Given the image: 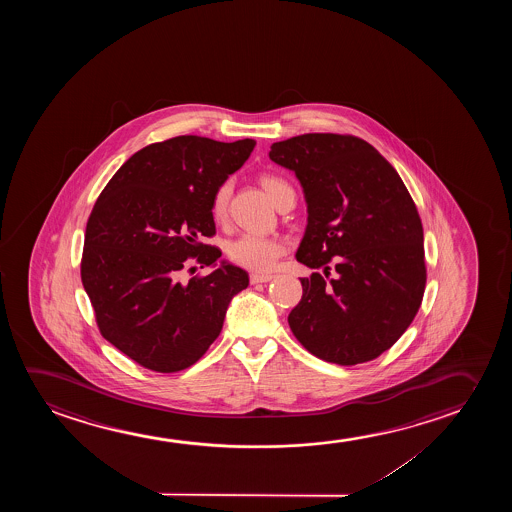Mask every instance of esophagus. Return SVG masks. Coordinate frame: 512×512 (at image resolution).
Masks as SVG:
<instances>
[{
    "label": "esophagus",
    "instance_id": "1",
    "mask_svg": "<svg viewBox=\"0 0 512 512\" xmlns=\"http://www.w3.org/2000/svg\"><path fill=\"white\" fill-rule=\"evenodd\" d=\"M271 280H273V274H250V283H252V285H255V283H267V281Z\"/></svg>",
    "mask_w": 512,
    "mask_h": 512
}]
</instances>
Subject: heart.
I'll return each mask as SVG.
<instances>
[{
	"label": "heart",
	"instance_id": "1",
	"mask_svg": "<svg viewBox=\"0 0 512 512\" xmlns=\"http://www.w3.org/2000/svg\"><path fill=\"white\" fill-rule=\"evenodd\" d=\"M260 183L266 189L269 197L273 199L274 204L280 199L281 192L290 187L285 180L273 175L262 176ZM229 197H231V183L227 182L218 187L213 196V203H211V213L217 220L225 217ZM283 253H285L283 239L260 236V234H241L227 245V255L234 264L250 269V271H259V273L271 271L276 260L280 259Z\"/></svg>",
	"mask_w": 512,
	"mask_h": 512
}]
</instances>
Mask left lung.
<instances>
[{
  "mask_svg": "<svg viewBox=\"0 0 512 512\" xmlns=\"http://www.w3.org/2000/svg\"><path fill=\"white\" fill-rule=\"evenodd\" d=\"M269 159L294 171L308 206L295 259L323 269L301 278L290 329L330 364L379 357L413 322L427 281L423 227L406 185L355 136L301 134L273 143Z\"/></svg>",
  "mask_w": 512,
  "mask_h": 512,
  "instance_id": "8db88e82",
  "label": "left lung"
}]
</instances>
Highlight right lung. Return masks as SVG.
I'll return each mask as SVG.
<instances>
[{
	"label": "right lung",
	"instance_id": "obj_1",
	"mask_svg": "<svg viewBox=\"0 0 512 512\" xmlns=\"http://www.w3.org/2000/svg\"><path fill=\"white\" fill-rule=\"evenodd\" d=\"M255 140L176 136L131 155L94 204L85 229L82 283L98 327L134 362L155 372L196 364L224 327L248 273L199 243L215 234L213 196ZM189 256L214 271L181 280ZM216 264L219 266L217 267Z\"/></svg>",
	"mask_w": 512,
	"mask_h": 512
}]
</instances>
